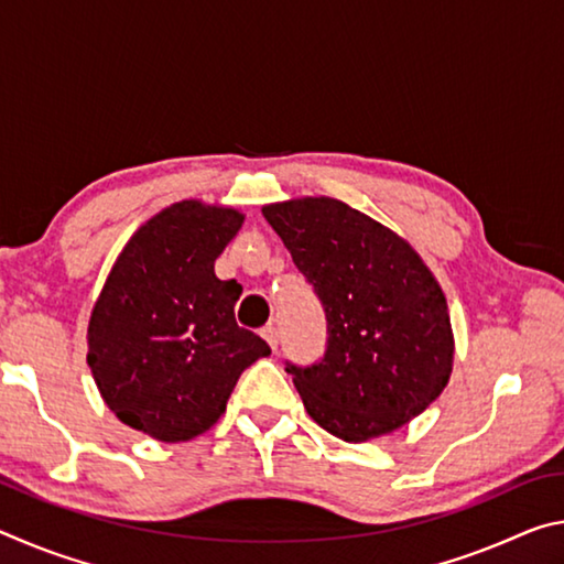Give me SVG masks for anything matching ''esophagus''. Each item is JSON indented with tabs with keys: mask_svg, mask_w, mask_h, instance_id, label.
<instances>
[{
	"mask_svg": "<svg viewBox=\"0 0 564 564\" xmlns=\"http://www.w3.org/2000/svg\"><path fill=\"white\" fill-rule=\"evenodd\" d=\"M261 336L265 338V343H269V346L275 350L279 348V328L275 326H265V328H261Z\"/></svg>",
	"mask_w": 564,
	"mask_h": 564,
	"instance_id": "1",
	"label": "esophagus"
}]
</instances>
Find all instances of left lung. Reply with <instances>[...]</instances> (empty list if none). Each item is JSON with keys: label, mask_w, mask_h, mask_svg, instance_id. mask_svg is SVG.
Returning a JSON list of instances; mask_svg holds the SVG:
<instances>
[{"label": "left lung", "mask_w": 564, "mask_h": 564, "mask_svg": "<svg viewBox=\"0 0 564 564\" xmlns=\"http://www.w3.org/2000/svg\"><path fill=\"white\" fill-rule=\"evenodd\" d=\"M326 313V350L285 360L308 415L348 443L393 433L443 393L453 330L441 285L403 238L336 198L263 206Z\"/></svg>", "instance_id": "8db88e82"}]
</instances>
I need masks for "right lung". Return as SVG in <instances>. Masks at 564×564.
Masks as SVG:
<instances>
[{"instance_id": "right-lung-1", "label": "right lung", "mask_w": 564, "mask_h": 564, "mask_svg": "<svg viewBox=\"0 0 564 564\" xmlns=\"http://www.w3.org/2000/svg\"><path fill=\"white\" fill-rule=\"evenodd\" d=\"M243 216L181 202L131 236L89 321V368L121 423L191 441L226 410L243 370L271 348L236 323L241 295L214 261Z\"/></svg>"}]
</instances>
